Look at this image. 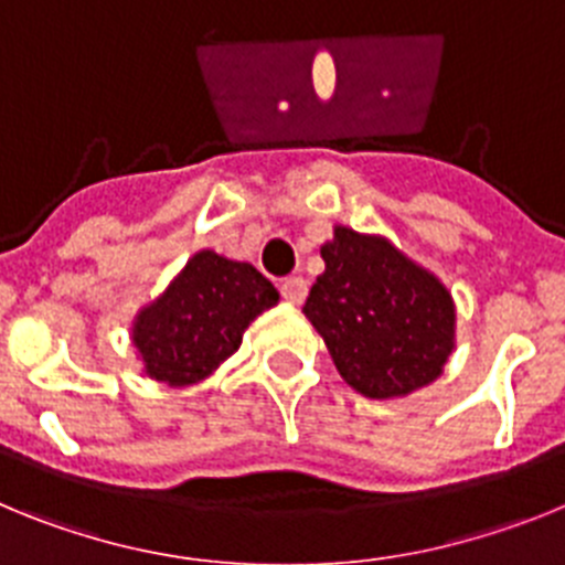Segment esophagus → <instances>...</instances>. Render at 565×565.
Masks as SVG:
<instances>
[{
  "label": "esophagus",
  "instance_id": "1",
  "mask_svg": "<svg viewBox=\"0 0 565 565\" xmlns=\"http://www.w3.org/2000/svg\"><path fill=\"white\" fill-rule=\"evenodd\" d=\"M279 294H282V299L291 302V306H302V299L308 297V282L302 277H288L279 282Z\"/></svg>",
  "mask_w": 565,
  "mask_h": 565
}]
</instances>
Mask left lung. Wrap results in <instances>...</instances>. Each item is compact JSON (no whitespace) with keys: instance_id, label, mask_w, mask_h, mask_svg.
<instances>
[{"instance_id":"left-lung-1","label":"left lung","mask_w":565,"mask_h":565,"mask_svg":"<svg viewBox=\"0 0 565 565\" xmlns=\"http://www.w3.org/2000/svg\"><path fill=\"white\" fill-rule=\"evenodd\" d=\"M306 317L339 376L371 398L407 396L441 376L452 353L450 291L384 237L337 226Z\"/></svg>"}]
</instances>
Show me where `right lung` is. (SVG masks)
Here are the masks:
<instances>
[{"mask_svg": "<svg viewBox=\"0 0 565 565\" xmlns=\"http://www.w3.org/2000/svg\"><path fill=\"white\" fill-rule=\"evenodd\" d=\"M277 288L257 268L206 248L138 313L132 342L149 376L183 387L226 362L252 319L277 306Z\"/></svg>", "mask_w": 565, "mask_h": 565, "instance_id": "right-lung-1", "label": "right lung"}]
</instances>
